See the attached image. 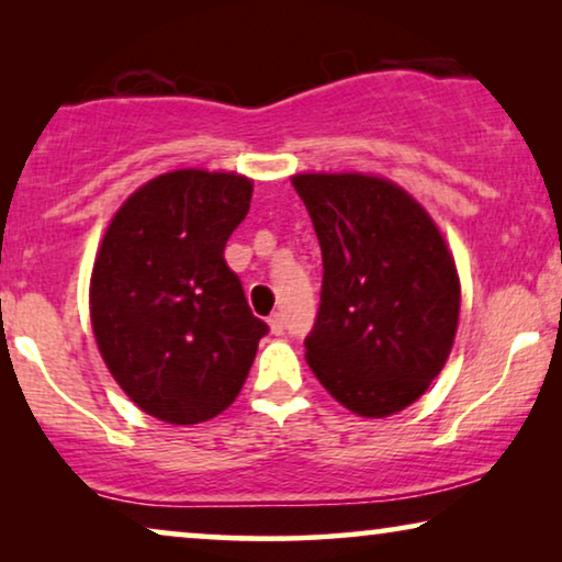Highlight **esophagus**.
Segmentation results:
<instances>
[{"mask_svg": "<svg viewBox=\"0 0 562 562\" xmlns=\"http://www.w3.org/2000/svg\"><path fill=\"white\" fill-rule=\"evenodd\" d=\"M268 327H271L273 335H283V317H281V314H271V317H268Z\"/></svg>", "mask_w": 562, "mask_h": 562, "instance_id": "esophagus-1", "label": "esophagus"}]
</instances>
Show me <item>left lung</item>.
<instances>
[{"label":"left lung","mask_w":562,"mask_h":562,"mask_svg":"<svg viewBox=\"0 0 562 562\" xmlns=\"http://www.w3.org/2000/svg\"><path fill=\"white\" fill-rule=\"evenodd\" d=\"M322 248V296L306 363L358 417L425 394L452 350L460 281L432 217L402 187L363 173L291 179Z\"/></svg>","instance_id":"left-lung-1"}]
</instances>
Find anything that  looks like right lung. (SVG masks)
<instances>
[{
  "label": "right lung",
  "instance_id": "1",
  "mask_svg": "<svg viewBox=\"0 0 562 562\" xmlns=\"http://www.w3.org/2000/svg\"><path fill=\"white\" fill-rule=\"evenodd\" d=\"M250 196L240 173L156 176L120 206L97 252L89 306L99 352L122 391L168 425L225 412L268 333L225 263Z\"/></svg>",
  "mask_w": 562,
  "mask_h": 562
}]
</instances>
